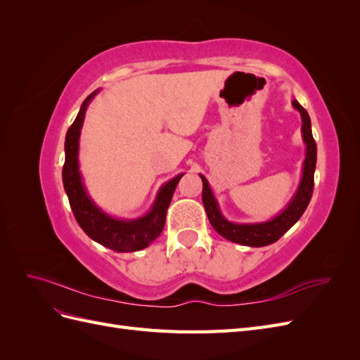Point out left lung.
<instances>
[{
  "label": "left lung",
  "mask_w": 360,
  "mask_h": 360,
  "mask_svg": "<svg viewBox=\"0 0 360 360\" xmlns=\"http://www.w3.org/2000/svg\"><path fill=\"white\" fill-rule=\"evenodd\" d=\"M294 110H297L302 117V138L303 143L307 144V156H304L303 162V171L302 179L297 186V191L294 192L292 198L285 205V209L279 214H276L271 219L266 222H255V224H236L230 222L222 214L219 204H217L213 191L210 188L209 181L204 176L200 177L202 180V204L207 212V217L214 228L217 234L225 237L226 240L252 246V248H261L275 243L281 236H284L290 228L296 224L303 212L307 210V207L311 201L312 191H314V172H315V163H317V144L312 138L311 130V118L307 112V110L294 99L292 102Z\"/></svg>",
  "instance_id": "obj_1"
}]
</instances>
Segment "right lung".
I'll use <instances>...</instances> for the list:
<instances>
[{"instance_id": "obj_1", "label": "right lung", "mask_w": 360, "mask_h": 360, "mask_svg": "<svg viewBox=\"0 0 360 360\" xmlns=\"http://www.w3.org/2000/svg\"><path fill=\"white\" fill-rule=\"evenodd\" d=\"M99 90L93 91L82 102L78 115H76L73 124L66 134V143H64L66 159H64L63 167L64 191L68 193L75 219L86 236L102 246L115 250V252H135V250L147 248L160 236L163 226H165L167 210L172 193L176 191L183 174H179L165 184H162L153 205L144 216L136 217V219H118V217L103 212L91 200L84 186L78 159L79 136L85 111Z\"/></svg>"}]
</instances>
